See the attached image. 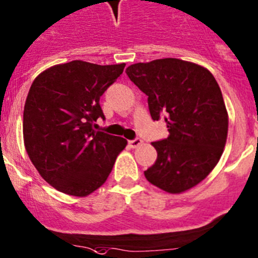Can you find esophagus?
Returning <instances> with one entry per match:
<instances>
[{
    "label": "esophagus",
    "mask_w": 258,
    "mask_h": 258,
    "mask_svg": "<svg viewBox=\"0 0 258 258\" xmlns=\"http://www.w3.org/2000/svg\"><path fill=\"white\" fill-rule=\"evenodd\" d=\"M141 144H143V140H141V139H135V140H131V141H128V145L131 146L132 149H136V148H139V146H140Z\"/></svg>",
    "instance_id": "1"
}]
</instances>
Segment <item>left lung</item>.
Wrapping results in <instances>:
<instances>
[{
    "mask_svg": "<svg viewBox=\"0 0 258 258\" xmlns=\"http://www.w3.org/2000/svg\"><path fill=\"white\" fill-rule=\"evenodd\" d=\"M130 80L148 95L154 121L164 117L169 136L155 141V163L146 179L168 194H180L205 179L218 164L228 136V112L210 71L178 58L135 63Z\"/></svg>",
    "mask_w": 258,
    "mask_h": 258,
    "instance_id": "obj_1",
    "label": "left lung"
}]
</instances>
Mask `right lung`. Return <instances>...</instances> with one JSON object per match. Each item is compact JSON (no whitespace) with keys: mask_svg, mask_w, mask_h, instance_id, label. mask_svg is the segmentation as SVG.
I'll list each match as a JSON object with an SVG mask.
<instances>
[{"mask_svg":"<svg viewBox=\"0 0 258 258\" xmlns=\"http://www.w3.org/2000/svg\"><path fill=\"white\" fill-rule=\"evenodd\" d=\"M126 63L71 61L52 66L33 81L24 107L26 153L43 179L71 196L99 188L127 145L123 137L95 131L104 119L100 96Z\"/></svg>","mask_w":258,"mask_h":258,"instance_id":"1","label":"right lung"}]
</instances>
